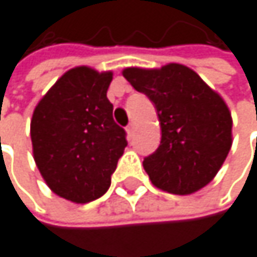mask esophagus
<instances>
[{"instance_id":"esophagus-1","label":"esophagus","mask_w":257,"mask_h":257,"mask_svg":"<svg viewBox=\"0 0 257 257\" xmlns=\"http://www.w3.org/2000/svg\"><path fill=\"white\" fill-rule=\"evenodd\" d=\"M126 133H127V136H133L134 134V123L133 121L126 126Z\"/></svg>"}]
</instances>
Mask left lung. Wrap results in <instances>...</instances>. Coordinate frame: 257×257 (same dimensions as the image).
Wrapping results in <instances>:
<instances>
[{"label":"left lung","mask_w":257,"mask_h":257,"mask_svg":"<svg viewBox=\"0 0 257 257\" xmlns=\"http://www.w3.org/2000/svg\"><path fill=\"white\" fill-rule=\"evenodd\" d=\"M123 76L155 105L161 143L145 158L152 184L191 194L212 181L232 146V117L224 100L190 67H127Z\"/></svg>","instance_id":"obj_1"}]
</instances>
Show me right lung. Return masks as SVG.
Masks as SVG:
<instances>
[{
    "label": "right lung",
    "mask_w": 257,
    "mask_h": 257,
    "mask_svg": "<svg viewBox=\"0 0 257 257\" xmlns=\"http://www.w3.org/2000/svg\"><path fill=\"white\" fill-rule=\"evenodd\" d=\"M111 79V72L70 69L33 112L34 161L48 187L70 202L87 203L103 196L127 146L106 97Z\"/></svg>",
    "instance_id": "right-lung-1"
}]
</instances>
